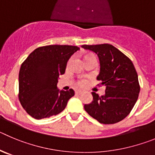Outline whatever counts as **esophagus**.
<instances>
[{
  "label": "esophagus",
  "instance_id": "34e87169",
  "mask_svg": "<svg viewBox=\"0 0 155 155\" xmlns=\"http://www.w3.org/2000/svg\"><path fill=\"white\" fill-rule=\"evenodd\" d=\"M81 93L82 92L81 91H75V94L76 95H80Z\"/></svg>",
  "mask_w": 155,
  "mask_h": 155
}]
</instances>
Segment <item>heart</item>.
Returning a JSON list of instances; mask_svg holds the SVG:
<instances>
[{
    "mask_svg": "<svg viewBox=\"0 0 155 155\" xmlns=\"http://www.w3.org/2000/svg\"><path fill=\"white\" fill-rule=\"evenodd\" d=\"M94 56L92 54H86L84 56V60H86L87 58H90V57H92ZM87 79L86 78H80L78 81V82H77V84H78V85L79 87H84L85 85H87Z\"/></svg>",
    "mask_w": 155,
    "mask_h": 155,
    "instance_id": "heart-1",
    "label": "heart"
}]
</instances>
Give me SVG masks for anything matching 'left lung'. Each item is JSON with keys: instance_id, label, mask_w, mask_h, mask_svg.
I'll use <instances>...</instances> for the list:
<instances>
[{"instance_id": "obj_1", "label": "left lung", "mask_w": 155, "mask_h": 155, "mask_svg": "<svg viewBox=\"0 0 155 155\" xmlns=\"http://www.w3.org/2000/svg\"><path fill=\"white\" fill-rule=\"evenodd\" d=\"M99 58L98 86H105V94L92 92L93 101L85 104L89 115L101 124H115L125 118L134 107L140 92L137 74L132 61L117 48L109 44L82 45Z\"/></svg>"}]
</instances>
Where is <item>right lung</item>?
<instances>
[{"label": "right lung", "mask_w": 155, "mask_h": 155, "mask_svg": "<svg viewBox=\"0 0 155 155\" xmlns=\"http://www.w3.org/2000/svg\"><path fill=\"white\" fill-rule=\"evenodd\" d=\"M80 48L71 45L38 48L23 62L19 71V98L27 113L35 119L57 115L64 110L74 91H59L58 78L65 73L68 61Z\"/></svg>", "instance_id": "1"}]
</instances>
